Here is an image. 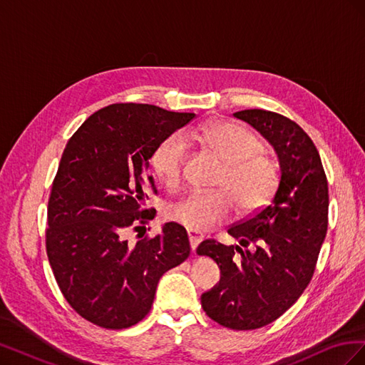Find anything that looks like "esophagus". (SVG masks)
<instances>
[{"mask_svg": "<svg viewBox=\"0 0 365 365\" xmlns=\"http://www.w3.org/2000/svg\"><path fill=\"white\" fill-rule=\"evenodd\" d=\"M189 240H190V247H192V251H195L197 248V245H200V242L202 240V235L196 233V231L193 230H189Z\"/></svg>", "mask_w": 365, "mask_h": 365, "instance_id": "esophagus-1", "label": "esophagus"}]
</instances>
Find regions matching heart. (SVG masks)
<instances>
[{"mask_svg": "<svg viewBox=\"0 0 365 365\" xmlns=\"http://www.w3.org/2000/svg\"><path fill=\"white\" fill-rule=\"evenodd\" d=\"M187 140L200 141L225 163L215 192H193L169 208V217L193 231H205L227 220L235 202L240 213H252L277 190L279 163L263 152L259 135L248 128L216 121L185 132ZM180 134L163 140L150 157L152 170L169 189H178L185 176L189 145Z\"/></svg>", "mask_w": 365, "mask_h": 365, "instance_id": "heart-1", "label": "heart"}]
</instances>
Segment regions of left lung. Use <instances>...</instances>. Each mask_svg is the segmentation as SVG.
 Returning a JSON list of instances; mask_svg holds the SVG:
<instances>
[{"label":"left lung","mask_w":365,"mask_h":365,"mask_svg":"<svg viewBox=\"0 0 365 365\" xmlns=\"http://www.w3.org/2000/svg\"><path fill=\"white\" fill-rule=\"evenodd\" d=\"M233 115L274 146L280 181L269 205L228 228L239 245L207 239L196 252L220 269L219 284L201 297L204 312L224 327L252 330L283 315L311 282L327 231L329 190L314 141L295 121L263 109Z\"/></svg>","instance_id":"left-lung-1"}]
</instances>
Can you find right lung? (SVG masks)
<instances>
[{
  "label": "right lung",
  "instance_id": "1",
  "mask_svg": "<svg viewBox=\"0 0 365 365\" xmlns=\"http://www.w3.org/2000/svg\"><path fill=\"white\" fill-rule=\"evenodd\" d=\"M195 118L143 103H114L68 140L51 185L46 247L65 300L86 322L126 329L145 318L161 275L190 256L184 227L128 244L130 228L155 217L149 160L163 140Z\"/></svg>",
  "mask_w": 365,
  "mask_h": 365
}]
</instances>
